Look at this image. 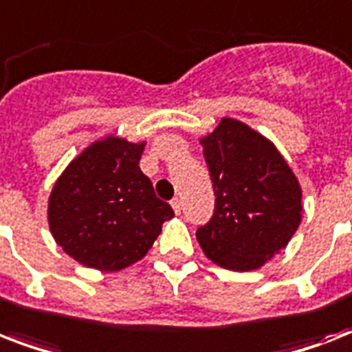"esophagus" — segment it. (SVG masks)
Returning <instances> with one entry per match:
<instances>
[{
	"label": "esophagus",
	"mask_w": 352,
	"mask_h": 352,
	"mask_svg": "<svg viewBox=\"0 0 352 352\" xmlns=\"http://www.w3.org/2000/svg\"><path fill=\"white\" fill-rule=\"evenodd\" d=\"M171 208H173V212H175L177 215L181 214V210H182L181 199H173V201H171Z\"/></svg>",
	"instance_id": "obj_1"
}]
</instances>
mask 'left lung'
<instances>
[{"mask_svg":"<svg viewBox=\"0 0 352 352\" xmlns=\"http://www.w3.org/2000/svg\"><path fill=\"white\" fill-rule=\"evenodd\" d=\"M215 210L197 230L204 256L235 272L261 268L289 245L303 215L301 186L267 137L235 118L201 137Z\"/></svg>","mask_w":352,"mask_h":352,"instance_id":"8db88e82","label":"left lung"}]
</instances>
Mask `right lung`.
Here are the masks:
<instances>
[{
  "label": "right lung",
  "mask_w": 352,
  "mask_h": 352,
  "mask_svg": "<svg viewBox=\"0 0 352 352\" xmlns=\"http://www.w3.org/2000/svg\"><path fill=\"white\" fill-rule=\"evenodd\" d=\"M144 142L95 140L76 155L52 186L49 228L74 261L117 272L140 261L173 217L138 166Z\"/></svg>",
  "instance_id": "1"
}]
</instances>
